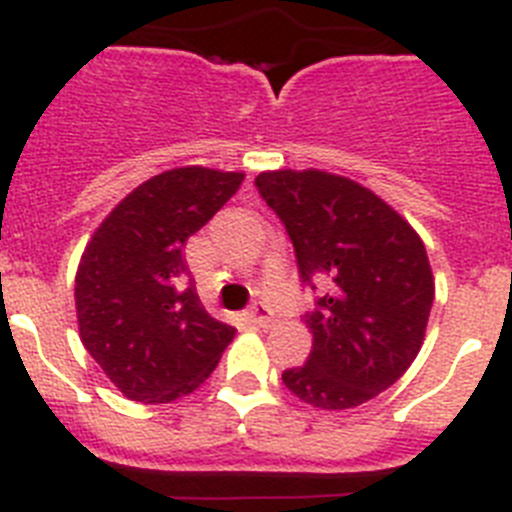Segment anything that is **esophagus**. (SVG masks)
Wrapping results in <instances>:
<instances>
[{"mask_svg": "<svg viewBox=\"0 0 512 512\" xmlns=\"http://www.w3.org/2000/svg\"><path fill=\"white\" fill-rule=\"evenodd\" d=\"M246 318H248V323L259 325V328H269L271 325V312L264 302H253V305L248 307Z\"/></svg>", "mask_w": 512, "mask_h": 512, "instance_id": "obj_1", "label": "esophagus"}]
</instances>
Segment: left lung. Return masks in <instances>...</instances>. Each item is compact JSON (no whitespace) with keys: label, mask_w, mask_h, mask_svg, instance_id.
<instances>
[{"label":"left lung","mask_w":512,"mask_h":512,"mask_svg":"<svg viewBox=\"0 0 512 512\" xmlns=\"http://www.w3.org/2000/svg\"><path fill=\"white\" fill-rule=\"evenodd\" d=\"M256 189L295 246L312 351L282 374L295 397L323 410L374 400L423 346L433 274L423 241L377 194L328 171H266Z\"/></svg>","instance_id":"8db88e82"}]
</instances>
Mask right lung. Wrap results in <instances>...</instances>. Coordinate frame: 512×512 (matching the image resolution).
I'll return each instance as SVG.
<instances>
[{"label":"right lung","mask_w":512,"mask_h":512,"mask_svg":"<svg viewBox=\"0 0 512 512\" xmlns=\"http://www.w3.org/2000/svg\"><path fill=\"white\" fill-rule=\"evenodd\" d=\"M243 174L184 166L153 176L104 217L76 271L81 343L135 402H171L205 382L235 328L202 307L184 243Z\"/></svg>","instance_id":"obj_1"}]
</instances>
